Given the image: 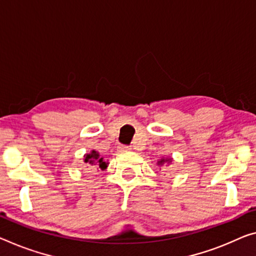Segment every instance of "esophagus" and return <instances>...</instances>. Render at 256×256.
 <instances>
[{
    "label": "esophagus",
    "mask_w": 256,
    "mask_h": 256,
    "mask_svg": "<svg viewBox=\"0 0 256 256\" xmlns=\"http://www.w3.org/2000/svg\"><path fill=\"white\" fill-rule=\"evenodd\" d=\"M119 148L120 152H126L130 150V146H128V145H119V148Z\"/></svg>",
    "instance_id": "obj_1"
}]
</instances>
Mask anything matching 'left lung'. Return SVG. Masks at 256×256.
Here are the masks:
<instances>
[{"label":"left lung","instance_id":"8db88e82","mask_svg":"<svg viewBox=\"0 0 256 256\" xmlns=\"http://www.w3.org/2000/svg\"><path fill=\"white\" fill-rule=\"evenodd\" d=\"M167 161H168V162H170L172 160H170V159H161L158 164H162L164 162H167Z\"/></svg>","mask_w":256,"mask_h":256}]
</instances>
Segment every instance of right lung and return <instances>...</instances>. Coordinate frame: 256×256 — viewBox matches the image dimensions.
<instances>
[{"label": "right lung", "instance_id": "add662e5", "mask_svg": "<svg viewBox=\"0 0 256 256\" xmlns=\"http://www.w3.org/2000/svg\"><path fill=\"white\" fill-rule=\"evenodd\" d=\"M84 162L90 164L92 166H95L96 168H100L102 170L108 167V164L103 161V158H100V154L96 151H92V153L84 156Z\"/></svg>", "mask_w": 256, "mask_h": 256}]
</instances>
